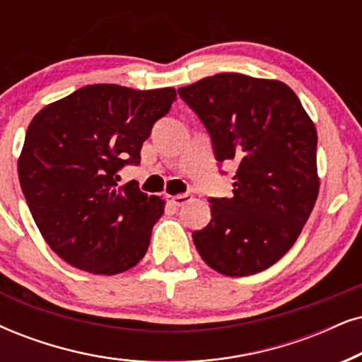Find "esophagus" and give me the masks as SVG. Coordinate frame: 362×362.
Listing matches in <instances>:
<instances>
[{"mask_svg": "<svg viewBox=\"0 0 362 362\" xmlns=\"http://www.w3.org/2000/svg\"><path fill=\"white\" fill-rule=\"evenodd\" d=\"M190 200L189 194H178V195H167V202L173 205V207H180V205L187 204Z\"/></svg>", "mask_w": 362, "mask_h": 362, "instance_id": "esophagus-1", "label": "esophagus"}]
</instances>
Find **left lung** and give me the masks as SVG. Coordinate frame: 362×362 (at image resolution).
<instances>
[{
    "label": "left lung",
    "mask_w": 362,
    "mask_h": 362,
    "mask_svg": "<svg viewBox=\"0 0 362 362\" xmlns=\"http://www.w3.org/2000/svg\"><path fill=\"white\" fill-rule=\"evenodd\" d=\"M212 139L215 158L234 162L230 199H210L209 226L192 234L200 257L228 277L252 276L294 245L319 194L317 132L279 80L218 73L178 88Z\"/></svg>",
    "instance_id": "8db88e82"
}]
</instances>
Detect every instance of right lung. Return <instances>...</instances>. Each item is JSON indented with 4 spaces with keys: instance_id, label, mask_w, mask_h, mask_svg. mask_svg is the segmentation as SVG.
Returning a JSON list of instances; mask_svg holds the SVG:
<instances>
[{
    "instance_id": "obj_1",
    "label": "right lung",
    "mask_w": 362,
    "mask_h": 362,
    "mask_svg": "<svg viewBox=\"0 0 362 362\" xmlns=\"http://www.w3.org/2000/svg\"><path fill=\"white\" fill-rule=\"evenodd\" d=\"M173 88L88 85L47 105L26 130L18 177L41 235L65 262L115 276L144 259L165 200L118 170L139 165L153 123L167 115Z\"/></svg>"
}]
</instances>
